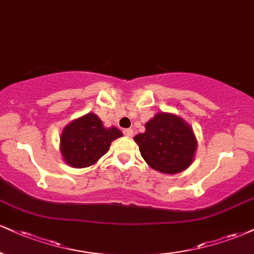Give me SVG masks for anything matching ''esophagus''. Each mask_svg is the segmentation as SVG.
Wrapping results in <instances>:
<instances>
[{"mask_svg":"<svg viewBox=\"0 0 254 254\" xmlns=\"http://www.w3.org/2000/svg\"><path fill=\"white\" fill-rule=\"evenodd\" d=\"M123 133H124L125 136H127V137H132L133 136V130L132 129H125L123 131Z\"/></svg>","mask_w":254,"mask_h":254,"instance_id":"1","label":"esophagus"}]
</instances>
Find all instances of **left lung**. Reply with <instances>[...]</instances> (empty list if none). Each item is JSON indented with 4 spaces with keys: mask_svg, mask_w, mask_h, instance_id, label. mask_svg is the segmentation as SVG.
<instances>
[{
    "mask_svg": "<svg viewBox=\"0 0 254 254\" xmlns=\"http://www.w3.org/2000/svg\"><path fill=\"white\" fill-rule=\"evenodd\" d=\"M142 157L152 169L179 174L193 163L197 140L185 119L160 112L145 123V132L133 137Z\"/></svg>",
    "mask_w": 254,
    "mask_h": 254,
    "instance_id": "obj_1",
    "label": "left lung"
}]
</instances>
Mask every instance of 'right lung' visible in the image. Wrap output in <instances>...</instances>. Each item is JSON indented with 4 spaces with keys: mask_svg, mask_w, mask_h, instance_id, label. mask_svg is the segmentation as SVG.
I'll list each match as a JSON object with an SVG mask.
<instances>
[{
    "mask_svg": "<svg viewBox=\"0 0 254 254\" xmlns=\"http://www.w3.org/2000/svg\"><path fill=\"white\" fill-rule=\"evenodd\" d=\"M123 136L116 127H105L97 115L86 114L64 127L60 136V152L73 168L93 166L109 151L112 140Z\"/></svg>",
    "mask_w": 254,
    "mask_h": 254,
    "instance_id": "add662e5",
    "label": "right lung"
}]
</instances>
